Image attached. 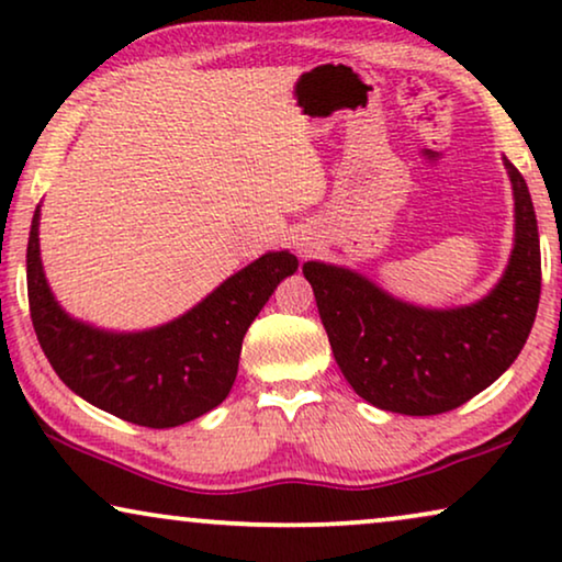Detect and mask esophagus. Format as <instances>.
I'll use <instances>...</instances> for the list:
<instances>
[{
    "mask_svg": "<svg viewBox=\"0 0 562 562\" xmlns=\"http://www.w3.org/2000/svg\"><path fill=\"white\" fill-rule=\"evenodd\" d=\"M294 245H296L299 252H304V256H306V252L314 250V240H312V237H306V235H296Z\"/></svg>",
    "mask_w": 562,
    "mask_h": 562,
    "instance_id": "34e87169",
    "label": "esophagus"
}]
</instances>
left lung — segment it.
I'll return each mask as SVG.
<instances>
[{"label":"left lung","mask_w":562,"mask_h":562,"mask_svg":"<svg viewBox=\"0 0 562 562\" xmlns=\"http://www.w3.org/2000/svg\"><path fill=\"white\" fill-rule=\"evenodd\" d=\"M514 191V248L479 302L427 310L342 266L306 260L322 325L352 391L379 409L429 417L488 389L525 348L540 304V235L532 196L504 158Z\"/></svg>","instance_id":"1"}]
</instances>
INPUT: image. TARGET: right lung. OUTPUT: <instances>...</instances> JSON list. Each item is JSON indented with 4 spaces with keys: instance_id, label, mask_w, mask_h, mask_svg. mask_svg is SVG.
<instances>
[{
    "instance_id": "1",
    "label": "right lung",
    "mask_w": 562,
    "mask_h": 562,
    "mask_svg": "<svg viewBox=\"0 0 562 562\" xmlns=\"http://www.w3.org/2000/svg\"><path fill=\"white\" fill-rule=\"evenodd\" d=\"M41 206L27 240V299L53 371L89 404L140 427H179L225 402L243 337L273 289L299 268L289 250L266 252L222 281L187 314L143 333L74 319L56 302L41 260Z\"/></svg>"
}]
</instances>
